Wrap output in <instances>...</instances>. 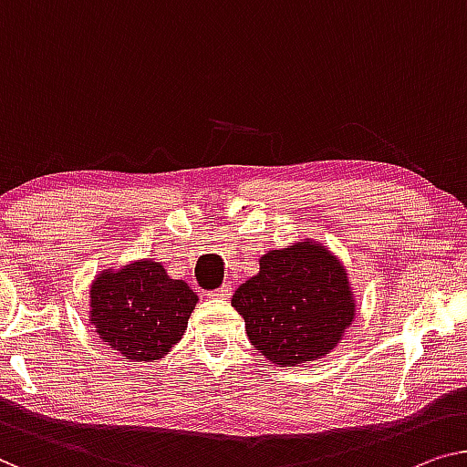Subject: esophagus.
Here are the masks:
<instances>
[{"mask_svg": "<svg viewBox=\"0 0 467 467\" xmlns=\"http://www.w3.org/2000/svg\"><path fill=\"white\" fill-rule=\"evenodd\" d=\"M210 296H212V297H220V300H228V297L233 296V285H231V283H224L220 289L212 291Z\"/></svg>", "mask_w": 467, "mask_h": 467, "instance_id": "esophagus-1", "label": "esophagus"}]
</instances>
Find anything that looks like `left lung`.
<instances>
[{"label": "left lung", "instance_id": "obj_1", "mask_svg": "<svg viewBox=\"0 0 467 467\" xmlns=\"http://www.w3.org/2000/svg\"><path fill=\"white\" fill-rule=\"evenodd\" d=\"M252 346L270 363L297 367L323 358L357 317V294L342 260L315 239L273 249L233 296Z\"/></svg>", "mask_w": 467, "mask_h": 467}]
</instances>
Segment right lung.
<instances>
[{"instance_id": "right-lung-1", "label": "right lung", "mask_w": 467, "mask_h": 467, "mask_svg": "<svg viewBox=\"0 0 467 467\" xmlns=\"http://www.w3.org/2000/svg\"><path fill=\"white\" fill-rule=\"evenodd\" d=\"M199 296L161 262L104 268L89 285V318L104 344L131 363H157L182 339Z\"/></svg>"}]
</instances>
